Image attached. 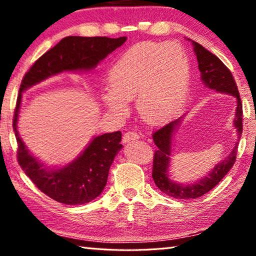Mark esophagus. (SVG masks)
<instances>
[{
  "instance_id": "esophagus-1",
  "label": "esophagus",
  "mask_w": 256,
  "mask_h": 256,
  "mask_svg": "<svg viewBox=\"0 0 256 256\" xmlns=\"http://www.w3.org/2000/svg\"><path fill=\"white\" fill-rule=\"evenodd\" d=\"M140 136H138V134L136 132H126L124 134L123 136V144H128V142L134 141V140H138Z\"/></svg>"
}]
</instances>
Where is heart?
Here are the masks:
<instances>
[{
    "label": "heart",
    "mask_w": 256,
    "mask_h": 256,
    "mask_svg": "<svg viewBox=\"0 0 256 256\" xmlns=\"http://www.w3.org/2000/svg\"><path fill=\"white\" fill-rule=\"evenodd\" d=\"M110 88L102 102L116 116L128 112L136 99V110L146 124L170 120L184 100L190 84V60L176 42H141L125 50L108 72Z\"/></svg>",
    "instance_id": "obj_1"
}]
</instances>
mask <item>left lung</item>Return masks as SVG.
Segmentation results:
<instances>
[{"instance_id": "1", "label": "left lung", "mask_w": 256, "mask_h": 256, "mask_svg": "<svg viewBox=\"0 0 256 256\" xmlns=\"http://www.w3.org/2000/svg\"><path fill=\"white\" fill-rule=\"evenodd\" d=\"M193 46L194 55L196 56L198 71L201 74V81L206 88H209L219 94H230L236 99L235 118L232 120V125L237 133V142L230 152L224 157L222 162L214 164V167L210 170L201 178L192 182V183H180L172 178L170 176V164L172 151H174V138L175 134L178 131L180 124L183 123L184 114L178 120L170 123L162 128L158 130L154 133V141L157 146L154 157V170L152 178L154 184L162 193L168 196L180 198V200H188V198H196L202 196L203 194L209 192L214 186L222 180L224 175L230 170L236 159V152L238 141H240L242 131V107L240 94L234 80L230 71L216 55L210 53L202 45L186 38Z\"/></svg>"}]
</instances>
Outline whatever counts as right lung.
Here are the masks:
<instances>
[{
    "label": "right lung",
    "mask_w": 256,
    "mask_h": 256,
    "mask_svg": "<svg viewBox=\"0 0 256 256\" xmlns=\"http://www.w3.org/2000/svg\"><path fill=\"white\" fill-rule=\"evenodd\" d=\"M126 37L68 36L38 58L26 73L20 86L14 118L18 142V162L30 180L42 193L64 204H84L102 194L108 172L123 146L120 131L94 136L84 149L64 164L48 166L28 150L18 131V120L26 90L62 73L89 72L108 54L126 42Z\"/></svg>",
    "instance_id": "obj_1"
}]
</instances>
